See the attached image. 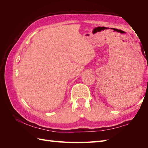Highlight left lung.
Wrapping results in <instances>:
<instances>
[{"label":"left lung","mask_w":148,"mask_h":148,"mask_svg":"<svg viewBox=\"0 0 148 148\" xmlns=\"http://www.w3.org/2000/svg\"><path fill=\"white\" fill-rule=\"evenodd\" d=\"M144 50H145V49H143V47H142V46H141V51H142V53H143V55H144V56H145V58H146V59H147V58H148V55H147V56H146H146H145V52H144Z\"/></svg>","instance_id":"1"}]
</instances>
